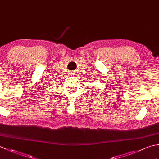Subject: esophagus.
<instances>
[{
  "label": "esophagus",
  "instance_id": "obj_1",
  "mask_svg": "<svg viewBox=\"0 0 159 159\" xmlns=\"http://www.w3.org/2000/svg\"><path fill=\"white\" fill-rule=\"evenodd\" d=\"M72 75H74V74H72Z\"/></svg>",
  "mask_w": 159,
  "mask_h": 159
}]
</instances>
